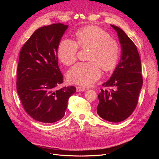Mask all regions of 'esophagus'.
I'll return each instance as SVG.
<instances>
[{
	"label": "esophagus",
	"mask_w": 159,
	"mask_h": 159,
	"mask_svg": "<svg viewBox=\"0 0 159 159\" xmlns=\"http://www.w3.org/2000/svg\"><path fill=\"white\" fill-rule=\"evenodd\" d=\"M76 90L78 92H80V91H85L86 90V89L85 88H83V87H80V86H78V87L76 88Z\"/></svg>",
	"instance_id": "esophagus-1"
}]
</instances>
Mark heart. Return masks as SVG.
<instances>
[{"label": "heart", "instance_id": "heart-1", "mask_svg": "<svg viewBox=\"0 0 159 159\" xmlns=\"http://www.w3.org/2000/svg\"><path fill=\"white\" fill-rule=\"evenodd\" d=\"M76 42L68 38L60 41L57 55L66 66L74 64L77 59L78 46L89 48L87 62H80L67 72V79L71 84L90 86L102 75L101 67L105 71L112 70L119 59L121 49L119 42L109 34L96 26H87L76 32Z\"/></svg>", "mask_w": 159, "mask_h": 159}]
</instances>
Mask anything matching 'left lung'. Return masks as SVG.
I'll return each mask as SVG.
<instances>
[{"label":"left lung","mask_w":159,"mask_h":159,"mask_svg":"<svg viewBox=\"0 0 159 159\" xmlns=\"http://www.w3.org/2000/svg\"><path fill=\"white\" fill-rule=\"evenodd\" d=\"M121 44V59L109 80L103 84L107 89L98 95L97 113L112 123L128 118L135 109L143 85L141 62L137 47L121 28L111 25Z\"/></svg>","instance_id":"left-lung-1"}]
</instances>
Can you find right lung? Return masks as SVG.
<instances>
[{"instance_id":"1","label":"right lung","mask_w":159,"mask_h":159,"mask_svg":"<svg viewBox=\"0 0 159 159\" xmlns=\"http://www.w3.org/2000/svg\"><path fill=\"white\" fill-rule=\"evenodd\" d=\"M68 25L57 23L37 29L22 48L16 89L26 112L36 121L52 123L64 116L74 86L56 89L63 83L57 48Z\"/></svg>"}]
</instances>
